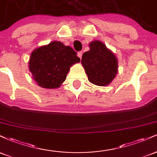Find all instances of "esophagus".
<instances>
[{"mask_svg":"<svg viewBox=\"0 0 157 157\" xmlns=\"http://www.w3.org/2000/svg\"><path fill=\"white\" fill-rule=\"evenodd\" d=\"M82 52H79L78 53H77V56H78L80 59L82 58Z\"/></svg>","mask_w":157,"mask_h":157,"instance_id":"obj_1","label":"esophagus"}]
</instances>
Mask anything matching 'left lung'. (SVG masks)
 I'll use <instances>...</instances> for the list:
<instances>
[{
	"label": "left lung",
	"mask_w": 157,
	"mask_h": 157,
	"mask_svg": "<svg viewBox=\"0 0 157 157\" xmlns=\"http://www.w3.org/2000/svg\"><path fill=\"white\" fill-rule=\"evenodd\" d=\"M90 50L82 56L81 63L91 83L100 86L109 85L118 71L116 56L99 40L89 44Z\"/></svg>",
	"instance_id": "obj_1"
}]
</instances>
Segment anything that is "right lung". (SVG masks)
Wrapping results in <instances>:
<instances>
[{"label": "right lung", "instance_id": "obj_1", "mask_svg": "<svg viewBox=\"0 0 157 157\" xmlns=\"http://www.w3.org/2000/svg\"><path fill=\"white\" fill-rule=\"evenodd\" d=\"M80 61L73 48L53 41L32 52L29 68L39 86L56 89L66 80L70 67Z\"/></svg>", "mask_w": 157, "mask_h": 157}]
</instances>
